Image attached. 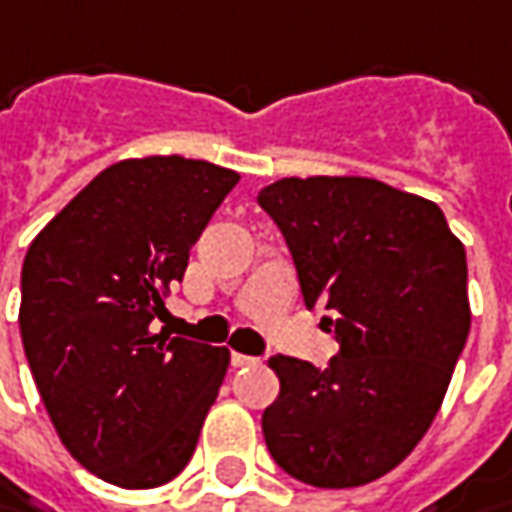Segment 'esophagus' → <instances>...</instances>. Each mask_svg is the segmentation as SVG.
Listing matches in <instances>:
<instances>
[{
	"instance_id": "1",
	"label": "esophagus",
	"mask_w": 512,
	"mask_h": 512,
	"mask_svg": "<svg viewBox=\"0 0 512 512\" xmlns=\"http://www.w3.org/2000/svg\"><path fill=\"white\" fill-rule=\"evenodd\" d=\"M252 364H257V358L243 355V352H232V367H252Z\"/></svg>"
}]
</instances>
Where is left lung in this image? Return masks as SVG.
Here are the masks:
<instances>
[{
	"instance_id": "left-lung-1",
	"label": "left lung",
	"mask_w": 512,
	"mask_h": 512,
	"mask_svg": "<svg viewBox=\"0 0 512 512\" xmlns=\"http://www.w3.org/2000/svg\"><path fill=\"white\" fill-rule=\"evenodd\" d=\"M292 252L306 309H329V367L275 355L263 438L312 487H358L430 430L470 335L467 255L444 212L369 177H283L257 194Z\"/></svg>"
}]
</instances>
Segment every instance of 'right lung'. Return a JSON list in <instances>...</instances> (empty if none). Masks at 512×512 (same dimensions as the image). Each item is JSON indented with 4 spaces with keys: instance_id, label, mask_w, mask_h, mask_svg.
Returning <instances> with one entry per match:
<instances>
[{
    "instance_id": "obj_1",
    "label": "right lung",
    "mask_w": 512,
    "mask_h": 512,
    "mask_svg": "<svg viewBox=\"0 0 512 512\" xmlns=\"http://www.w3.org/2000/svg\"><path fill=\"white\" fill-rule=\"evenodd\" d=\"M240 174L186 157L100 171L36 234L19 329L56 433L125 490L160 487L194 456L229 349L154 332L166 289Z\"/></svg>"
}]
</instances>
